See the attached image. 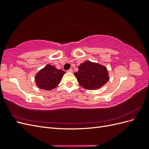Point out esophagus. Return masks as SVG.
<instances>
[{
    "label": "esophagus",
    "mask_w": 149,
    "mask_h": 149,
    "mask_svg": "<svg viewBox=\"0 0 149 149\" xmlns=\"http://www.w3.org/2000/svg\"><path fill=\"white\" fill-rule=\"evenodd\" d=\"M67 71L69 72V73H73V70H72V69H70L69 70H68Z\"/></svg>",
    "instance_id": "1"
}]
</instances>
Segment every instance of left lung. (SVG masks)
Listing matches in <instances>:
<instances>
[{"instance_id": "left-lung-1", "label": "left lung", "mask_w": 149, "mask_h": 149, "mask_svg": "<svg viewBox=\"0 0 149 149\" xmlns=\"http://www.w3.org/2000/svg\"><path fill=\"white\" fill-rule=\"evenodd\" d=\"M78 68V71L74 75L81 86L86 89H100L109 79L107 68L97 63L86 61Z\"/></svg>"}]
</instances>
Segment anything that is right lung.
<instances>
[{
    "instance_id": "right-lung-1",
    "label": "right lung",
    "mask_w": 149,
    "mask_h": 149,
    "mask_svg": "<svg viewBox=\"0 0 149 149\" xmlns=\"http://www.w3.org/2000/svg\"><path fill=\"white\" fill-rule=\"evenodd\" d=\"M65 74V72L61 70H58L49 64L47 65L35 74L36 86L39 89L51 91L58 86Z\"/></svg>"
}]
</instances>
